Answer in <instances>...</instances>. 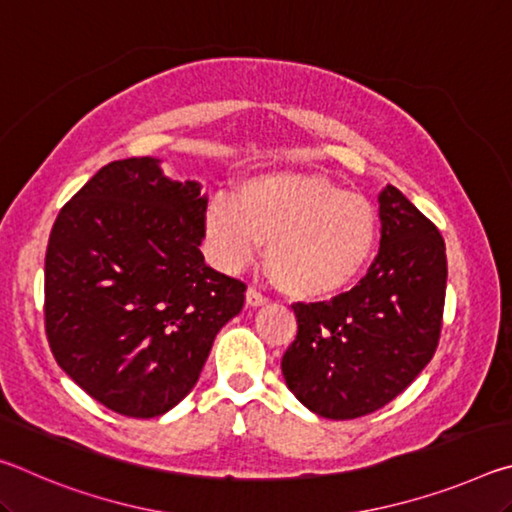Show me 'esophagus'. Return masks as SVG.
I'll return each mask as SVG.
<instances>
[{
    "label": "esophagus",
    "mask_w": 512,
    "mask_h": 512,
    "mask_svg": "<svg viewBox=\"0 0 512 512\" xmlns=\"http://www.w3.org/2000/svg\"><path fill=\"white\" fill-rule=\"evenodd\" d=\"M266 300H268V298L264 296V293H262V291H257L255 287H250V289L246 291V302H248L250 307H259V305H264Z\"/></svg>",
    "instance_id": "1"
}]
</instances>
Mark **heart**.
Wrapping results in <instances>:
<instances>
[{
    "instance_id": "heart-1",
    "label": "heart",
    "mask_w": 512,
    "mask_h": 512,
    "mask_svg": "<svg viewBox=\"0 0 512 512\" xmlns=\"http://www.w3.org/2000/svg\"><path fill=\"white\" fill-rule=\"evenodd\" d=\"M207 241L223 268H237L268 241L266 262L293 298H325L352 284L377 241V214L361 194L314 173H266L239 198L207 207Z\"/></svg>"
}]
</instances>
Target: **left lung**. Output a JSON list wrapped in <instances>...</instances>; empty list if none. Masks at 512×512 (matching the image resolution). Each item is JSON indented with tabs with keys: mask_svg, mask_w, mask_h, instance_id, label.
Here are the masks:
<instances>
[{
	"mask_svg": "<svg viewBox=\"0 0 512 512\" xmlns=\"http://www.w3.org/2000/svg\"><path fill=\"white\" fill-rule=\"evenodd\" d=\"M381 248L329 302H293L298 334L282 357L289 391L320 418L352 420L420 375L443 329L445 239L400 189L379 196Z\"/></svg>",
	"mask_w": 512,
	"mask_h": 512,
	"instance_id": "left-lung-1",
	"label": "left lung"
}]
</instances>
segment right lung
I'll list each match as a JSON object with an SVG mask.
<instances>
[{"mask_svg": "<svg viewBox=\"0 0 512 512\" xmlns=\"http://www.w3.org/2000/svg\"><path fill=\"white\" fill-rule=\"evenodd\" d=\"M207 198L151 158L101 167L58 212L45 255V332L76 384L128 418L192 391L246 282L201 253Z\"/></svg>", "mask_w": 512, "mask_h": 512, "instance_id": "obj_1", "label": "right lung"}]
</instances>
